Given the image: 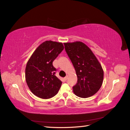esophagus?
<instances>
[{"instance_id":"esophagus-1","label":"esophagus","mask_w":130,"mask_h":130,"mask_svg":"<svg viewBox=\"0 0 130 130\" xmlns=\"http://www.w3.org/2000/svg\"><path fill=\"white\" fill-rule=\"evenodd\" d=\"M68 79V76H66L64 78V80H65V81H67V80Z\"/></svg>"}]
</instances>
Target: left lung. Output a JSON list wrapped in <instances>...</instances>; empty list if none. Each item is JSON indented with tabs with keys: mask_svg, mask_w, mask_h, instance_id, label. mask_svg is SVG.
Returning a JSON list of instances; mask_svg holds the SVG:
<instances>
[{
	"mask_svg": "<svg viewBox=\"0 0 130 130\" xmlns=\"http://www.w3.org/2000/svg\"><path fill=\"white\" fill-rule=\"evenodd\" d=\"M64 45L77 77V83L73 87L74 94L82 98L93 96L100 89L104 80V71L100 62L83 42H68Z\"/></svg>",
	"mask_w": 130,
	"mask_h": 130,
	"instance_id": "obj_1",
	"label": "left lung"
}]
</instances>
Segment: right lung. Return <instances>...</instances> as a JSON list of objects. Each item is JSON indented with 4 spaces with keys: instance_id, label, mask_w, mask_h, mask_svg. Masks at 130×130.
Returning a JSON list of instances; mask_svg holds the SVG:
<instances>
[{
    "instance_id": "obj_1",
    "label": "right lung",
    "mask_w": 130,
    "mask_h": 130,
    "mask_svg": "<svg viewBox=\"0 0 130 130\" xmlns=\"http://www.w3.org/2000/svg\"><path fill=\"white\" fill-rule=\"evenodd\" d=\"M64 49L62 43L46 41L39 45L31 56L25 68V80L34 95L47 99L54 96L62 81L55 76L54 61Z\"/></svg>"
}]
</instances>
